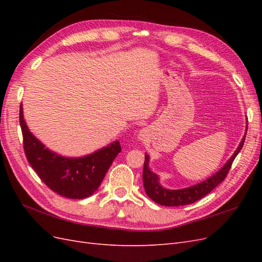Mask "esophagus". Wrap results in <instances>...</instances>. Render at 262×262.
Masks as SVG:
<instances>
[{"label":"esophagus","mask_w":262,"mask_h":262,"mask_svg":"<svg viewBox=\"0 0 262 262\" xmlns=\"http://www.w3.org/2000/svg\"><path fill=\"white\" fill-rule=\"evenodd\" d=\"M145 137H146L145 130H141V131H140V139H144Z\"/></svg>","instance_id":"1"}]
</instances>
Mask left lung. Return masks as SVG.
I'll return each instance as SVG.
<instances>
[{
	"instance_id": "obj_1",
	"label": "left lung",
	"mask_w": 262,
	"mask_h": 262,
	"mask_svg": "<svg viewBox=\"0 0 262 262\" xmlns=\"http://www.w3.org/2000/svg\"><path fill=\"white\" fill-rule=\"evenodd\" d=\"M245 139H246V134L243 138L239 146L235 150L234 155L229 158L228 162L224 165V167H222L216 173H214L212 177L201 182V184H198L195 186L180 189V190H168V189L163 188L160 184H158V177L148 168V155L145 154L143 176H142V178H143V186H144L146 194L154 202L161 205H165V207H179V205H187L202 199L203 196L209 194L214 188H216L221 182L226 178L229 169L232 167V164L235 160V157L238 155L242 147L244 146Z\"/></svg>"
}]
</instances>
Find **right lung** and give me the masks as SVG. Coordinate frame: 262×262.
Here are the masks:
<instances>
[{
  "instance_id": "1",
  "label": "right lung",
  "mask_w": 262,
  "mask_h": 262,
  "mask_svg": "<svg viewBox=\"0 0 262 262\" xmlns=\"http://www.w3.org/2000/svg\"><path fill=\"white\" fill-rule=\"evenodd\" d=\"M19 123L28 163L47 187L69 199H85L96 191L113 161L121 152L120 142L116 141L89 156L66 158L50 152L29 132L21 106Z\"/></svg>"
}]
</instances>
